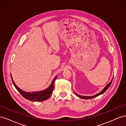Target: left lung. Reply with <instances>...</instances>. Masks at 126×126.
<instances>
[{
    "instance_id": "obj_1",
    "label": "left lung",
    "mask_w": 126,
    "mask_h": 126,
    "mask_svg": "<svg viewBox=\"0 0 126 126\" xmlns=\"http://www.w3.org/2000/svg\"><path fill=\"white\" fill-rule=\"evenodd\" d=\"M112 80H113V78L111 79V80L110 81V82L108 83V84H107V85L106 86V87L104 88V89H103V90L101 91V92L97 94H95L94 96H81V95H79V94H77V93H75V94H76V96H78L79 98H81V99H91V98H94V97H97L98 96H99V95L102 94L103 93H104L105 91L109 88V87H110V86L111 85V84L112 81Z\"/></svg>"
}]
</instances>
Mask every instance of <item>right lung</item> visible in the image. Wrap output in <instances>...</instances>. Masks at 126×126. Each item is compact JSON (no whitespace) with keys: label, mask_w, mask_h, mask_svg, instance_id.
Wrapping results in <instances>:
<instances>
[{"label":"right lung","mask_w":126,"mask_h":126,"mask_svg":"<svg viewBox=\"0 0 126 126\" xmlns=\"http://www.w3.org/2000/svg\"><path fill=\"white\" fill-rule=\"evenodd\" d=\"M11 78L12 79V81L14 86L17 89V90L19 91L22 96H23L26 99L32 101H42L47 100L49 97H50L51 95L52 91L54 89V83L55 82V80L56 79L57 76L54 78V80L51 82V85H50L48 88L44 90L40 91H36V92H32V93H29V92H26L25 91H23L20 89L18 87L17 85L15 84V82L14 81L12 76L11 74Z\"/></svg>","instance_id":"right-lung-1"}]
</instances>
